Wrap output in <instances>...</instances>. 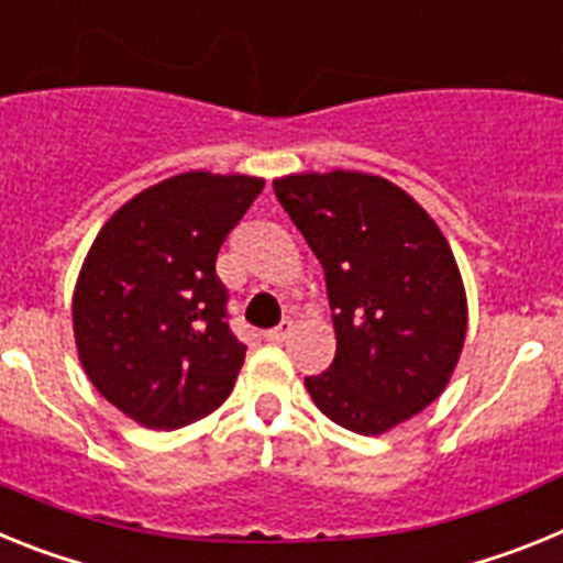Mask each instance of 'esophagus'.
Returning <instances> with one entry per match:
<instances>
[{
	"label": "esophagus",
	"instance_id": "esophagus-1",
	"mask_svg": "<svg viewBox=\"0 0 563 563\" xmlns=\"http://www.w3.org/2000/svg\"><path fill=\"white\" fill-rule=\"evenodd\" d=\"M290 330H292V321H290V318H285V321H282V324L273 327V330H267V332H265V338H267V341L278 343V341H285V338L290 335Z\"/></svg>",
	"mask_w": 563,
	"mask_h": 563
}]
</instances>
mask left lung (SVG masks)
I'll return each instance as SVG.
<instances>
[{
	"label": "left lung",
	"instance_id": "left-lung-1",
	"mask_svg": "<svg viewBox=\"0 0 563 563\" xmlns=\"http://www.w3.org/2000/svg\"><path fill=\"white\" fill-rule=\"evenodd\" d=\"M278 202L324 267L338 350L305 377L343 429H395L449 386L467 330L465 287L449 242L395 183L361 172L290 174Z\"/></svg>",
	"mask_w": 563,
	"mask_h": 563
}]
</instances>
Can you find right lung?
I'll list each match as a JSON object with an SVG mask.
<instances>
[{"label":"right lung","mask_w":563,"mask_h":563,"mask_svg":"<svg viewBox=\"0 0 563 563\" xmlns=\"http://www.w3.org/2000/svg\"><path fill=\"white\" fill-rule=\"evenodd\" d=\"M265 188L186 172L141 191L101 228L78 276L81 366L114 409L172 431L220 409L245 363L217 253Z\"/></svg>","instance_id":"right-lung-1"}]
</instances>
